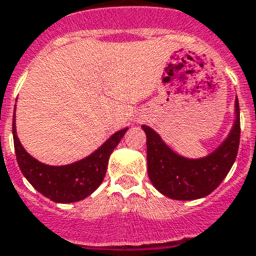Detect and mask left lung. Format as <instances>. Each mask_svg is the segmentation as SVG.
I'll list each match as a JSON object with an SVG mask.
<instances>
[{
    "instance_id": "left-lung-1",
    "label": "left lung",
    "mask_w": 256,
    "mask_h": 256,
    "mask_svg": "<svg viewBox=\"0 0 256 256\" xmlns=\"http://www.w3.org/2000/svg\"><path fill=\"white\" fill-rule=\"evenodd\" d=\"M148 178L154 187L172 200L188 201L210 194L228 176L240 144V108L236 100V120L226 140L208 156L200 159L184 158L173 152L146 124Z\"/></svg>"
}]
</instances>
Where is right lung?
<instances>
[{"instance_id": "right-lung-1", "label": "right lung", "mask_w": 256, "mask_h": 256, "mask_svg": "<svg viewBox=\"0 0 256 256\" xmlns=\"http://www.w3.org/2000/svg\"><path fill=\"white\" fill-rule=\"evenodd\" d=\"M126 132L128 128H123L112 134L96 152L82 160L65 166H50L41 164L24 151L16 136L15 114L12 123L16 160L23 176L42 196L60 204L84 200L97 190L105 178L110 154Z\"/></svg>"}]
</instances>
